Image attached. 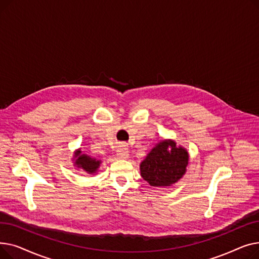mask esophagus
<instances>
[{"label":"esophagus","mask_w":259,"mask_h":259,"mask_svg":"<svg viewBox=\"0 0 259 259\" xmlns=\"http://www.w3.org/2000/svg\"><path fill=\"white\" fill-rule=\"evenodd\" d=\"M117 157L120 159H126L129 156L128 150H127V147L125 144H120L118 149H117Z\"/></svg>","instance_id":"obj_1"}]
</instances>
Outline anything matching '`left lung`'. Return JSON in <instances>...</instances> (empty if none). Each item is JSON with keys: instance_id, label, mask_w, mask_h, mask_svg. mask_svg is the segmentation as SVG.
I'll list each match as a JSON object with an SVG mask.
<instances>
[{"instance_id": "left-lung-1", "label": "left lung", "mask_w": 259, "mask_h": 259, "mask_svg": "<svg viewBox=\"0 0 259 259\" xmlns=\"http://www.w3.org/2000/svg\"><path fill=\"white\" fill-rule=\"evenodd\" d=\"M188 160L186 149L176 147L173 141H162L142 161L141 174L151 186H170L182 179Z\"/></svg>"}]
</instances>
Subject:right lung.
I'll return each mask as SVG.
<instances>
[{
	"label": "right lung",
	"instance_id": "right-lung-1",
	"mask_svg": "<svg viewBox=\"0 0 259 259\" xmlns=\"http://www.w3.org/2000/svg\"><path fill=\"white\" fill-rule=\"evenodd\" d=\"M75 156H76V161H75L76 167L85 170L88 173H95V171H97L98 168L100 167L101 160L95 159L86 154H80V151H77L75 153Z\"/></svg>",
	"mask_w": 259,
	"mask_h": 259
}]
</instances>
